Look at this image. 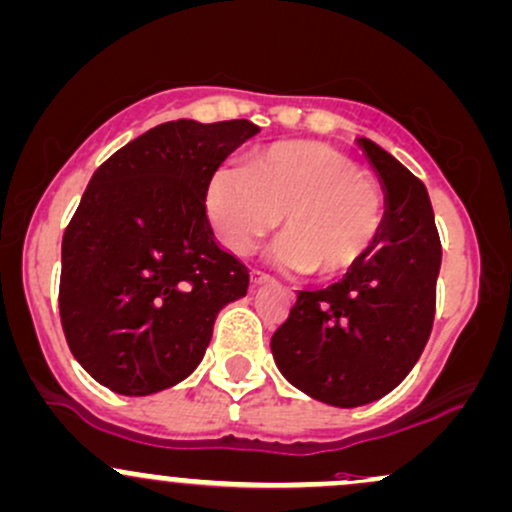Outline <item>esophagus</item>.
I'll return each instance as SVG.
<instances>
[{"mask_svg":"<svg viewBox=\"0 0 512 512\" xmlns=\"http://www.w3.org/2000/svg\"><path fill=\"white\" fill-rule=\"evenodd\" d=\"M250 282H252V286H262V284H269V282H274V279L269 277V274L260 272V269H252V274H250Z\"/></svg>","mask_w":512,"mask_h":512,"instance_id":"1","label":"esophagus"}]
</instances>
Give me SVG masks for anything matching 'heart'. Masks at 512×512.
<instances>
[{"label": "heart", "mask_w": 512, "mask_h": 512, "mask_svg": "<svg viewBox=\"0 0 512 512\" xmlns=\"http://www.w3.org/2000/svg\"><path fill=\"white\" fill-rule=\"evenodd\" d=\"M206 209L228 250L247 255L277 223L286 233L272 262L286 272L340 277L369 255L384 221V196L340 150L291 140L260 150L245 167L213 174Z\"/></svg>", "instance_id": "b5f03b06"}]
</instances>
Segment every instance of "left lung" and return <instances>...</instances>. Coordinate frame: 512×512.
<instances>
[{"mask_svg": "<svg viewBox=\"0 0 512 512\" xmlns=\"http://www.w3.org/2000/svg\"><path fill=\"white\" fill-rule=\"evenodd\" d=\"M357 145L384 189L379 238L340 282L299 291L272 335L284 379L340 408L386 396L423 355L442 262L425 184L374 140L357 138Z\"/></svg>", "mask_w": 512, "mask_h": 512, "instance_id": "8db88e82", "label": "left lung"}]
</instances>
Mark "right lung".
Returning <instances> with one entry per match:
<instances>
[{"instance_id":"add662e5","label":"right lung","mask_w":512,"mask_h":512,"mask_svg":"<svg viewBox=\"0 0 512 512\" xmlns=\"http://www.w3.org/2000/svg\"><path fill=\"white\" fill-rule=\"evenodd\" d=\"M255 123L167 121L92 174L63 235L60 320L84 372L148 396L194 372L250 272L213 238L206 192Z\"/></svg>"}]
</instances>
